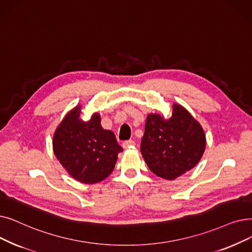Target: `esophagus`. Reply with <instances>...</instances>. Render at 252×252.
Masks as SVG:
<instances>
[{
	"label": "esophagus",
	"mask_w": 252,
	"mask_h": 252,
	"mask_svg": "<svg viewBox=\"0 0 252 252\" xmlns=\"http://www.w3.org/2000/svg\"><path fill=\"white\" fill-rule=\"evenodd\" d=\"M133 145H135V141H133V140H127V141H125L124 143H123V147L125 149H126V148H128L130 146H133Z\"/></svg>",
	"instance_id": "obj_1"
}]
</instances>
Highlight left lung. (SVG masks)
Returning <instances> with one entry per match:
<instances>
[{
  "mask_svg": "<svg viewBox=\"0 0 252 252\" xmlns=\"http://www.w3.org/2000/svg\"><path fill=\"white\" fill-rule=\"evenodd\" d=\"M205 146L201 125L180 105H174L169 119L159 114L147 116L141 153L157 176L167 180L181 176L199 162Z\"/></svg>",
  "mask_w": 252,
  "mask_h": 252,
  "instance_id": "8db88e82",
  "label": "left lung"
}]
</instances>
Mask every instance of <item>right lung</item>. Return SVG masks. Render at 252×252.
Here are the masks:
<instances>
[{
    "label": "right lung",
    "mask_w": 252,
    "mask_h": 252,
    "mask_svg": "<svg viewBox=\"0 0 252 252\" xmlns=\"http://www.w3.org/2000/svg\"><path fill=\"white\" fill-rule=\"evenodd\" d=\"M76 107L63 118L53 136V151L73 178L94 184L110 175L123 147L111 130L104 129L95 113L89 122L80 118Z\"/></svg>",
    "instance_id": "right-lung-1"
}]
</instances>
